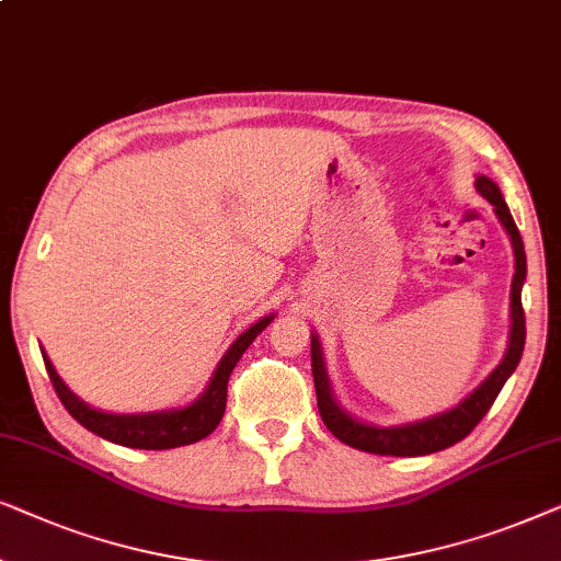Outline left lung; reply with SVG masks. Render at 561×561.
I'll list each match as a JSON object with an SVG mask.
<instances>
[{"label": "left lung", "mask_w": 561, "mask_h": 561, "mask_svg": "<svg viewBox=\"0 0 561 561\" xmlns=\"http://www.w3.org/2000/svg\"><path fill=\"white\" fill-rule=\"evenodd\" d=\"M477 192L482 194L488 203L495 207V215L505 233L511 236L513 256H515V274L511 285V335H507V348L503 362L490 371V377L477 387L472 394H467L457 408L446 410V413L431 415L425 421L402 423V425H371L364 421H356L346 410L339 405L333 398L331 379H328L323 348H320V339L316 333L310 335V356H312V379H316V394H318V410L323 417L325 428L333 433L339 442H343L351 449L379 454V457H423V454H436L449 446L459 444L461 438L469 436L477 423L482 421L484 413L492 408V402L503 390L507 377L518 367L520 354H524L526 343V316L524 305H520V289L526 282V251L524 238H520L518 228H515L513 215L507 210L503 194H500L497 184L488 176L474 179Z\"/></svg>", "instance_id": "obj_1"}]
</instances>
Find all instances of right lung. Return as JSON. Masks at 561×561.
<instances>
[{"label": "right lung", "mask_w": 561, "mask_h": 561, "mask_svg": "<svg viewBox=\"0 0 561 561\" xmlns=\"http://www.w3.org/2000/svg\"><path fill=\"white\" fill-rule=\"evenodd\" d=\"M274 316L261 318L259 323H253L249 331H243L233 341V346L226 351V356L220 358V364L213 371V379L207 382L205 392L199 394L192 405L179 408V410H159V413H138V415H117V413H102V410L89 408L84 400H79L69 387L64 385V379L58 377V371L50 364V358L43 351V362H46L48 377L54 382V390L58 400L64 402V408L69 410L73 421H79L87 431L96 433V436L107 438L112 444L130 446V449H176V446H186L194 442H203L205 436L218 428L226 413V400H228V379L230 371L236 369L238 358L243 356V351L251 346L253 339L272 323Z\"/></svg>", "instance_id": "add662e5"}]
</instances>
